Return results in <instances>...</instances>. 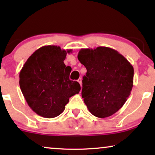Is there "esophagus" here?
Listing matches in <instances>:
<instances>
[{"instance_id":"1","label":"esophagus","mask_w":155,"mask_h":155,"mask_svg":"<svg viewBox=\"0 0 155 155\" xmlns=\"http://www.w3.org/2000/svg\"><path fill=\"white\" fill-rule=\"evenodd\" d=\"M78 82H79V83L80 84V85H81V84H82V78H79V79L78 80Z\"/></svg>"}]
</instances>
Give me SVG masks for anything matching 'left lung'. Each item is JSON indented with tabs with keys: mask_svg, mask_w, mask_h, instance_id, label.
Segmentation results:
<instances>
[{
	"mask_svg": "<svg viewBox=\"0 0 155 155\" xmlns=\"http://www.w3.org/2000/svg\"><path fill=\"white\" fill-rule=\"evenodd\" d=\"M78 58L87 69L82 97L88 110L98 118L113 115L130 94L133 65L117 51L106 46L81 48Z\"/></svg>",
	"mask_w": 155,
	"mask_h": 155,
	"instance_id": "8db88e82",
	"label": "left lung"
}]
</instances>
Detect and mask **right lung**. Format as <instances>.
<instances>
[{
	"mask_svg": "<svg viewBox=\"0 0 155 155\" xmlns=\"http://www.w3.org/2000/svg\"><path fill=\"white\" fill-rule=\"evenodd\" d=\"M72 49L44 46L35 51L20 73V87L29 107L38 115L51 118L64 111L69 98L80 92L77 81L69 79L63 61Z\"/></svg>",
	"mask_w": 155,
	"mask_h": 155,
	"instance_id": "add662e5",
	"label": "right lung"
}]
</instances>
